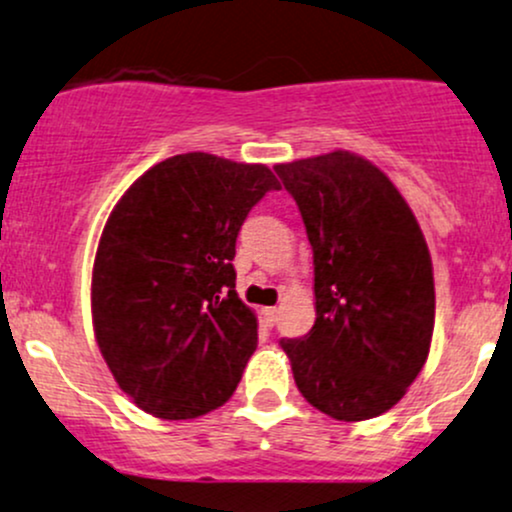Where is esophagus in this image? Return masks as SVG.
<instances>
[{
    "label": "esophagus",
    "mask_w": 512,
    "mask_h": 512,
    "mask_svg": "<svg viewBox=\"0 0 512 512\" xmlns=\"http://www.w3.org/2000/svg\"><path fill=\"white\" fill-rule=\"evenodd\" d=\"M262 315H264V322H267V325L272 327L274 322H276V315H279V310H276V308H264Z\"/></svg>",
    "instance_id": "esophagus-1"
}]
</instances>
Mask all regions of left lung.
Instances as JSON below:
<instances>
[{"instance_id": "left-lung-1", "label": "left lung", "mask_w": 512, "mask_h": 512, "mask_svg": "<svg viewBox=\"0 0 512 512\" xmlns=\"http://www.w3.org/2000/svg\"><path fill=\"white\" fill-rule=\"evenodd\" d=\"M315 264V325L281 339L301 395L337 421L385 414L424 368L436 320L428 245L380 168L349 151L274 166Z\"/></svg>"}]
</instances>
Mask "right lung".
<instances>
[{"label":"right lung","mask_w":512,"mask_h":512,"mask_svg":"<svg viewBox=\"0 0 512 512\" xmlns=\"http://www.w3.org/2000/svg\"><path fill=\"white\" fill-rule=\"evenodd\" d=\"M279 180L262 163L180 154L115 204L93 262L96 342L117 385L158 419H195L236 392L257 317L236 293L240 226Z\"/></svg>","instance_id":"obj_1"}]
</instances>
